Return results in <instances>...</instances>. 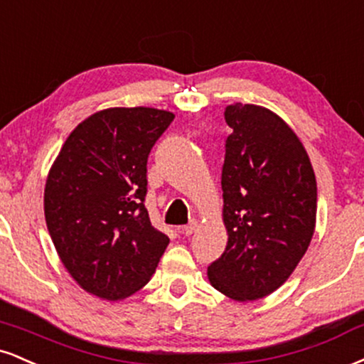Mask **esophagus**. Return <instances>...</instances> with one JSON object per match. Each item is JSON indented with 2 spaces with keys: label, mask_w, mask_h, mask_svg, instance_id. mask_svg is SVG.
Listing matches in <instances>:
<instances>
[{
  "label": "esophagus",
  "mask_w": 364,
  "mask_h": 364,
  "mask_svg": "<svg viewBox=\"0 0 364 364\" xmlns=\"http://www.w3.org/2000/svg\"><path fill=\"white\" fill-rule=\"evenodd\" d=\"M196 227H198V222L191 220L188 225L181 227V229H179V232H181V234H185V235H191V234H193V232L196 230Z\"/></svg>",
  "instance_id": "esophagus-1"
}]
</instances>
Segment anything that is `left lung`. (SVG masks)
Wrapping results in <instances>:
<instances>
[{"label": "left lung", "instance_id": "1", "mask_svg": "<svg viewBox=\"0 0 364 364\" xmlns=\"http://www.w3.org/2000/svg\"><path fill=\"white\" fill-rule=\"evenodd\" d=\"M222 168L224 254L208 282L235 301L264 299L291 277L317 220V181L299 135L269 108L234 103Z\"/></svg>", "mask_w": 364, "mask_h": 364}]
</instances>
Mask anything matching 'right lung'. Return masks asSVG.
Returning <instances> with one entry per match:
<instances>
[{
	"label": "right lung",
	"instance_id": "1",
	"mask_svg": "<svg viewBox=\"0 0 364 364\" xmlns=\"http://www.w3.org/2000/svg\"><path fill=\"white\" fill-rule=\"evenodd\" d=\"M174 113L105 108L69 134L43 191L47 229L64 268L98 299L125 300L146 287L169 239L144 205L147 157Z\"/></svg>",
	"mask_w": 364,
	"mask_h": 364
}]
</instances>
